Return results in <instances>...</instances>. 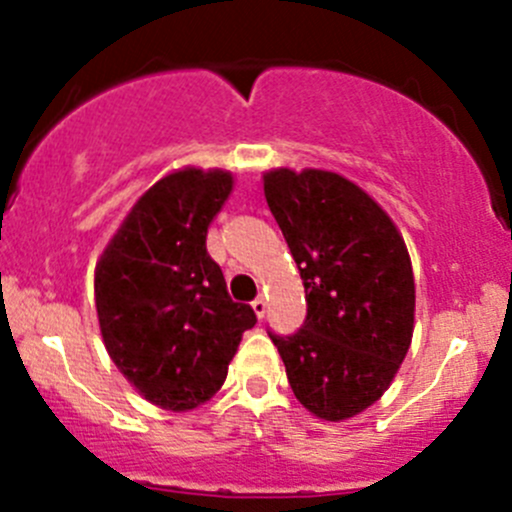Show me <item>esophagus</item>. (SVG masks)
<instances>
[{
    "instance_id": "34e87169",
    "label": "esophagus",
    "mask_w": 512,
    "mask_h": 512,
    "mask_svg": "<svg viewBox=\"0 0 512 512\" xmlns=\"http://www.w3.org/2000/svg\"><path fill=\"white\" fill-rule=\"evenodd\" d=\"M252 309H255L257 319H262V317H265V312H267V302L262 297H257L255 302H252Z\"/></svg>"
}]
</instances>
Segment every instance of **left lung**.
<instances>
[{
    "label": "left lung",
    "mask_w": 512,
    "mask_h": 512,
    "mask_svg": "<svg viewBox=\"0 0 512 512\" xmlns=\"http://www.w3.org/2000/svg\"><path fill=\"white\" fill-rule=\"evenodd\" d=\"M265 198L307 294L302 329L270 339L299 404L344 421L381 399L411 347L409 250L379 203L339 173L270 170Z\"/></svg>",
    "instance_id": "obj_1"
}]
</instances>
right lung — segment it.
Returning <instances> with one entry per match:
<instances>
[{"mask_svg": "<svg viewBox=\"0 0 512 512\" xmlns=\"http://www.w3.org/2000/svg\"><path fill=\"white\" fill-rule=\"evenodd\" d=\"M232 190L227 170L183 168L138 198L96 265L106 352L133 389L168 411L218 394L250 304L232 302L205 237Z\"/></svg>", "mask_w": 512, "mask_h": 512, "instance_id": "add662e5", "label": "right lung"}]
</instances>
